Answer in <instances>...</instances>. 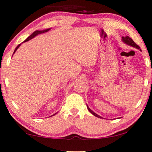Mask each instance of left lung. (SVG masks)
I'll return each mask as SVG.
<instances>
[{"label":"left lung","mask_w":152,"mask_h":152,"mask_svg":"<svg viewBox=\"0 0 152 152\" xmlns=\"http://www.w3.org/2000/svg\"><path fill=\"white\" fill-rule=\"evenodd\" d=\"M122 41L124 43V44H127V45H129V46H131V47H134V48H137V49L140 48L138 45H137L136 44H135V42H134L133 41H132V38H130V37H129V36H126V37H122ZM89 111H90V112L92 113V114L95 115V116H97V115L96 114H95V113H94L93 111H91V110L89 109Z\"/></svg>","instance_id":"left-lung-1"}]
</instances>
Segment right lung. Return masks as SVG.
<instances>
[{"label":"right lung","mask_w":152,"mask_h":152,"mask_svg":"<svg viewBox=\"0 0 152 152\" xmlns=\"http://www.w3.org/2000/svg\"><path fill=\"white\" fill-rule=\"evenodd\" d=\"M50 29H51V28H49V29H46V30H36V31H35L34 33H33V34L30 35V36H29V37H28V38H27V39L25 40V41H29V40L32 39V38H33L34 37H36V36H38V35L41 34V33H47V32L49 31V30H50ZM25 41H24V42H25ZM18 47H19V46H18V47H17V48H16L15 50H14V52H15V51L17 50V49H18Z\"/></svg>","instance_id":"right-lung-1"}]
</instances>
